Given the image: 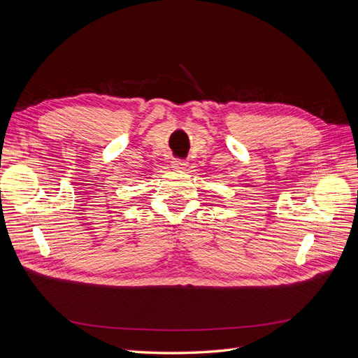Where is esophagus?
<instances>
[{
  "mask_svg": "<svg viewBox=\"0 0 358 358\" xmlns=\"http://www.w3.org/2000/svg\"><path fill=\"white\" fill-rule=\"evenodd\" d=\"M188 166V162L185 159H173L171 161V167L175 170H183Z\"/></svg>",
  "mask_w": 358,
  "mask_h": 358,
  "instance_id": "obj_1",
  "label": "esophagus"
}]
</instances>
